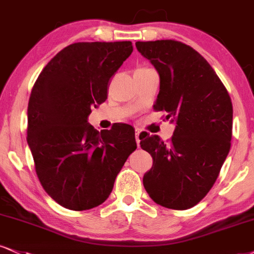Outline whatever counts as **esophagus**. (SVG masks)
Returning a JSON list of instances; mask_svg holds the SVG:
<instances>
[{
    "instance_id": "1",
    "label": "esophagus",
    "mask_w": 254,
    "mask_h": 254,
    "mask_svg": "<svg viewBox=\"0 0 254 254\" xmlns=\"http://www.w3.org/2000/svg\"><path fill=\"white\" fill-rule=\"evenodd\" d=\"M140 133H141V130L135 129V140H136L137 147H140Z\"/></svg>"
}]
</instances>
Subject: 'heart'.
<instances>
[{
	"label": "heart",
	"mask_w": 254,
	"mask_h": 254,
	"mask_svg": "<svg viewBox=\"0 0 254 254\" xmlns=\"http://www.w3.org/2000/svg\"><path fill=\"white\" fill-rule=\"evenodd\" d=\"M139 69H141V68H139Z\"/></svg>",
	"instance_id": "b5f03b06"
}]
</instances>
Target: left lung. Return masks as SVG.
<instances>
[{"instance_id": "8db88e82", "label": "left lung", "mask_w": 254, "mask_h": 254, "mask_svg": "<svg viewBox=\"0 0 254 254\" xmlns=\"http://www.w3.org/2000/svg\"><path fill=\"white\" fill-rule=\"evenodd\" d=\"M135 46L160 76L153 108L175 122L167 142L158 135H140L141 148L153 158L143 186L164 207L190 208L212 189L230 152L232 101L213 68L192 47L174 40Z\"/></svg>"}]
</instances>
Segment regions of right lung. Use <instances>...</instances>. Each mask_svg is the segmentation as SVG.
I'll return each mask as SVG.
<instances>
[{
  "instance_id": "add662e5",
  "label": "right lung",
  "mask_w": 254,
  "mask_h": 254,
  "mask_svg": "<svg viewBox=\"0 0 254 254\" xmlns=\"http://www.w3.org/2000/svg\"><path fill=\"white\" fill-rule=\"evenodd\" d=\"M130 41L77 42L59 52L34 83L27 141L41 185L62 207L101 205L136 142L126 124L98 132L87 121L107 99L111 77L132 54Z\"/></svg>"
}]
</instances>
